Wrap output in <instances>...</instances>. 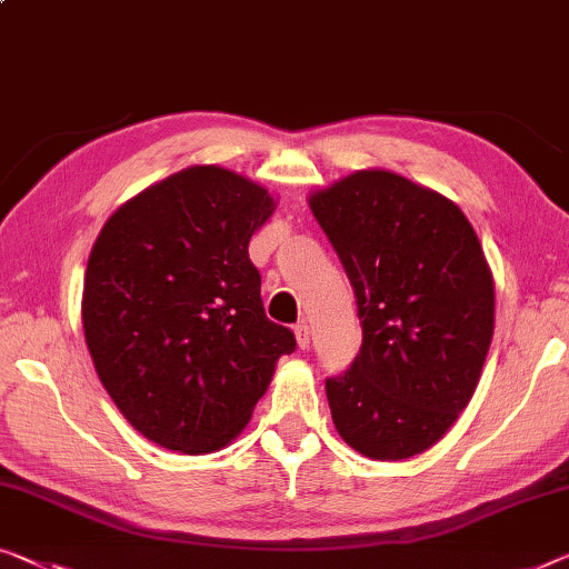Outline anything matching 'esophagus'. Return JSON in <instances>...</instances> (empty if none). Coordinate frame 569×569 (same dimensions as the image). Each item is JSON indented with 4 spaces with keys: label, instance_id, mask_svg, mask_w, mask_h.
I'll return each mask as SVG.
<instances>
[{
    "label": "esophagus",
    "instance_id": "obj_1",
    "mask_svg": "<svg viewBox=\"0 0 569 569\" xmlns=\"http://www.w3.org/2000/svg\"><path fill=\"white\" fill-rule=\"evenodd\" d=\"M293 332H296V342H299L301 350H309V345H311V329H309L307 321H301V325H296Z\"/></svg>",
    "mask_w": 569,
    "mask_h": 569
}]
</instances>
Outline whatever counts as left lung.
<instances>
[{
    "label": "left lung",
    "instance_id": "obj_1",
    "mask_svg": "<svg viewBox=\"0 0 569 569\" xmlns=\"http://www.w3.org/2000/svg\"><path fill=\"white\" fill-rule=\"evenodd\" d=\"M309 207L350 278L362 345L327 378L332 421L370 460L435 447L470 403L496 319V288L468 217L386 168L313 191Z\"/></svg>",
    "mask_w": 569,
    "mask_h": 569
}]
</instances>
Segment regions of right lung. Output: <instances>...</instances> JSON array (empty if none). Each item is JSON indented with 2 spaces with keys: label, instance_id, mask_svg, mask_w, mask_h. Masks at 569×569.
<instances>
[{
  "label": "right lung",
  "instance_id": "add662e5",
  "mask_svg": "<svg viewBox=\"0 0 569 569\" xmlns=\"http://www.w3.org/2000/svg\"><path fill=\"white\" fill-rule=\"evenodd\" d=\"M276 201L219 166H189L124 201L83 276L81 321L122 417L166 449L217 452L248 427L296 337L266 317L250 237Z\"/></svg>",
  "mask_w": 569,
  "mask_h": 569
}]
</instances>
